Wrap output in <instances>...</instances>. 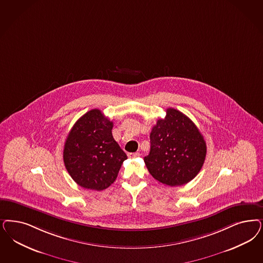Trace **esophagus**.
I'll list each match as a JSON object with an SVG mask.
<instances>
[{
  "instance_id": "esophagus-1",
  "label": "esophagus",
  "mask_w": 263,
  "mask_h": 263,
  "mask_svg": "<svg viewBox=\"0 0 263 263\" xmlns=\"http://www.w3.org/2000/svg\"><path fill=\"white\" fill-rule=\"evenodd\" d=\"M127 155H128L129 158H136V157L140 156V154L139 153H129Z\"/></svg>"
}]
</instances>
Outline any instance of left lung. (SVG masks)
<instances>
[{"mask_svg":"<svg viewBox=\"0 0 263 263\" xmlns=\"http://www.w3.org/2000/svg\"><path fill=\"white\" fill-rule=\"evenodd\" d=\"M151 152L145 166L155 180L178 186L193 180L207 154L206 142L192 120L178 109H166L151 133Z\"/></svg>","mask_w":263,"mask_h":263,"instance_id":"1","label":"left lung"}]
</instances>
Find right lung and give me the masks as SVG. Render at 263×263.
Listing matches in <instances>:
<instances>
[{"instance_id": "1", "label": "right lung", "mask_w": 263, "mask_h": 263, "mask_svg": "<svg viewBox=\"0 0 263 263\" xmlns=\"http://www.w3.org/2000/svg\"><path fill=\"white\" fill-rule=\"evenodd\" d=\"M112 121L100 109H91L68 134L64 164L72 180L83 189L100 191L109 187L127 159L112 137Z\"/></svg>"}]
</instances>
